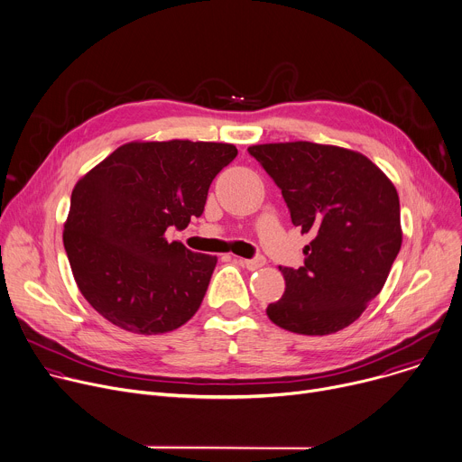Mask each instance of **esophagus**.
I'll return each instance as SVG.
<instances>
[{
    "mask_svg": "<svg viewBox=\"0 0 462 462\" xmlns=\"http://www.w3.org/2000/svg\"><path fill=\"white\" fill-rule=\"evenodd\" d=\"M265 263H267V259L263 257V255H257V257H254V259H241V257H239V265H243V267L248 269V271H255V269L265 265Z\"/></svg>",
    "mask_w": 462,
    "mask_h": 462,
    "instance_id": "1",
    "label": "esophagus"
}]
</instances>
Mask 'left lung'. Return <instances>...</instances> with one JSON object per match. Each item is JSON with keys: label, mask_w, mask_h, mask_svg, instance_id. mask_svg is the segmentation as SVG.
<instances>
[{"label": "left lung", "mask_w": 462, "mask_h": 462, "mask_svg": "<svg viewBox=\"0 0 462 462\" xmlns=\"http://www.w3.org/2000/svg\"><path fill=\"white\" fill-rule=\"evenodd\" d=\"M248 153L282 189L294 226L310 234L300 269L280 267L285 294L267 307L291 333L323 337L360 318L402 245L399 193L365 155L328 144L278 143Z\"/></svg>", "instance_id": "left-lung-1"}]
</instances>
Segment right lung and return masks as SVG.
Instances as JSON below:
<instances>
[{"mask_svg": "<svg viewBox=\"0 0 462 462\" xmlns=\"http://www.w3.org/2000/svg\"><path fill=\"white\" fill-rule=\"evenodd\" d=\"M225 143H127L75 186L63 246L82 296L113 325L162 335L201 307L217 257L164 237L201 217Z\"/></svg>", "mask_w": 462, "mask_h": 462, "instance_id": "add662e5", "label": "right lung"}]
</instances>
